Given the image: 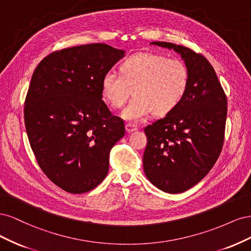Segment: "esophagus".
I'll return each instance as SVG.
<instances>
[{
  "label": "esophagus",
  "mask_w": 251,
  "mask_h": 251,
  "mask_svg": "<svg viewBox=\"0 0 251 251\" xmlns=\"http://www.w3.org/2000/svg\"><path fill=\"white\" fill-rule=\"evenodd\" d=\"M126 130L127 133H132V132L137 131L138 127H137V126H135L133 124H126Z\"/></svg>",
  "instance_id": "34e87169"
}]
</instances>
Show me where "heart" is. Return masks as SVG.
Wrapping results in <instances>:
<instances>
[{
    "instance_id": "obj_1",
    "label": "heart",
    "mask_w": 251,
    "mask_h": 251,
    "mask_svg": "<svg viewBox=\"0 0 251 251\" xmlns=\"http://www.w3.org/2000/svg\"><path fill=\"white\" fill-rule=\"evenodd\" d=\"M188 85V70L177 58L140 53L126 59L120 73L109 71L101 80L102 96L113 108H120L134 92L123 116L138 123L153 111L162 116L177 107Z\"/></svg>"
}]
</instances>
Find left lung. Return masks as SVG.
Returning <instances> with one entry per match:
<instances>
[{
    "label": "left lung",
    "mask_w": 251,
    "mask_h": 251,
    "mask_svg": "<svg viewBox=\"0 0 251 251\" xmlns=\"http://www.w3.org/2000/svg\"><path fill=\"white\" fill-rule=\"evenodd\" d=\"M151 45L179 53L188 70L186 92L177 107L144 128V174L161 191L179 194L201 181L218 160L224 142L227 98L203 55L172 43Z\"/></svg>",
    "instance_id": "1"
}]
</instances>
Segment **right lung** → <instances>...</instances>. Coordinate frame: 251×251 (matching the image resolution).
<instances>
[{
	"mask_svg": "<svg viewBox=\"0 0 251 251\" xmlns=\"http://www.w3.org/2000/svg\"><path fill=\"white\" fill-rule=\"evenodd\" d=\"M125 51L89 44L53 52L37 65L25 100V126L45 175L71 194L107 177L125 124L101 100V80Z\"/></svg>",
	"mask_w": 251,
	"mask_h": 251,
	"instance_id": "1",
	"label": "right lung"
}]
</instances>
